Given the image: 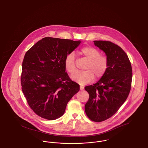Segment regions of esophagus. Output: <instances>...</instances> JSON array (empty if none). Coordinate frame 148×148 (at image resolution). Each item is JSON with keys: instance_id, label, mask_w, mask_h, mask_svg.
I'll list each match as a JSON object with an SVG mask.
<instances>
[{"instance_id": "esophagus-1", "label": "esophagus", "mask_w": 148, "mask_h": 148, "mask_svg": "<svg viewBox=\"0 0 148 148\" xmlns=\"http://www.w3.org/2000/svg\"><path fill=\"white\" fill-rule=\"evenodd\" d=\"M84 89V86H83V85H80V89L81 90H83Z\"/></svg>"}]
</instances>
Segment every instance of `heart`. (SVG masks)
I'll return each instance as SVG.
<instances>
[{
	"label": "heart",
	"instance_id": "heart-1",
	"mask_svg": "<svg viewBox=\"0 0 148 148\" xmlns=\"http://www.w3.org/2000/svg\"><path fill=\"white\" fill-rule=\"evenodd\" d=\"M79 53L88 62L84 67L85 71H78L71 76L73 80L80 84L84 85L92 82L95 77V79H98L104 75L109 65L107 56L100 54L98 49L90 46L83 47L80 50ZM64 66L65 70L71 74L77 71L74 54L71 53L66 56Z\"/></svg>",
	"mask_w": 148,
	"mask_h": 148
}]
</instances>
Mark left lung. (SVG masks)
I'll use <instances>...</instances> for the list:
<instances>
[{
  "label": "left lung",
  "mask_w": 148,
  "mask_h": 148,
  "mask_svg": "<svg viewBox=\"0 0 148 148\" xmlns=\"http://www.w3.org/2000/svg\"><path fill=\"white\" fill-rule=\"evenodd\" d=\"M94 43L106 53L109 65L97 83L85 87L89 95L85 111L91 120L101 122L112 117L125 101L133 73L129 58L119 46L109 41L95 40Z\"/></svg>",
  "instance_id": "left-lung-1"
}]
</instances>
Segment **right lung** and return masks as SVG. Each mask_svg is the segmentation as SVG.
<instances>
[{"instance_id":"add662e5","label":"right lung","mask_w":148,"mask_h":148,"mask_svg":"<svg viewBox=\"0 0 148 148\" xmlns=\"http://www.w3.org/2000/svg\"><path fill=\"white\" fill-rule=\"evenodd\" d=\"M80 42L45 37L26 52L21 89L30 108L41 118L51 120L62 116L69 101L80 90L65 72L64 61Z\"/></svg>"}]
</instances>
